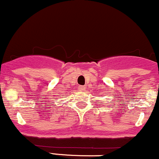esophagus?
Returning <instances> with one entry per match:
<instances>
[{
  "label": "esophagus",
  "instance_id": "1",
  "mask_svg": "<svg viewBox=\"0 0 159 159\" xmlns=\"http://www.w3.org/2000/svg\"><path fill=\"white\" fill-rule=\"evenodd\" d=\"M79 89H80V91L83 92L86 89V87H85L84 86H79Z\"/></svg>",
  "mask_w": 159,
  "mask_h": 159
}]
</instances>
